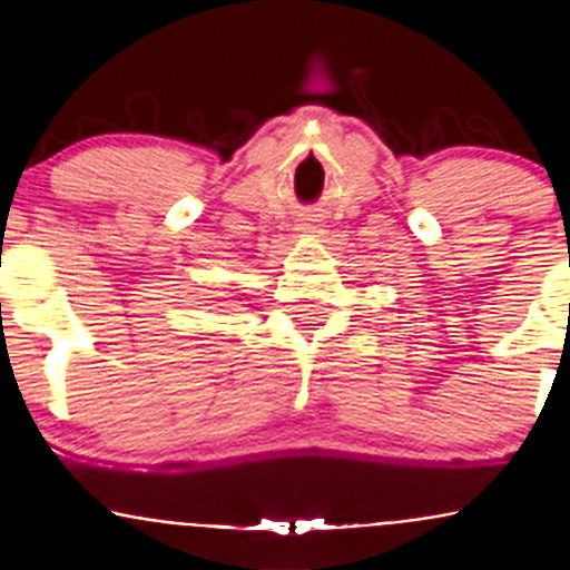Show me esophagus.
I'll return each mask as SVG.
<instances>
[{
  "instance_id": "obj_1",
  "label": "esophagus",
  "mask_w": 570,
  "mask_h": 570,
  "mask_svg": "<svg viewBox=\"0 0 570 570\" xmlns=\"http://www.w3.org/2000/svg\"><path fill=\"white\" fill-rule=\"evenodd\" d=\"M297 232L301 234H322V220L317 215H303L297 220Z\"/></svg>"
}]
</instances>
